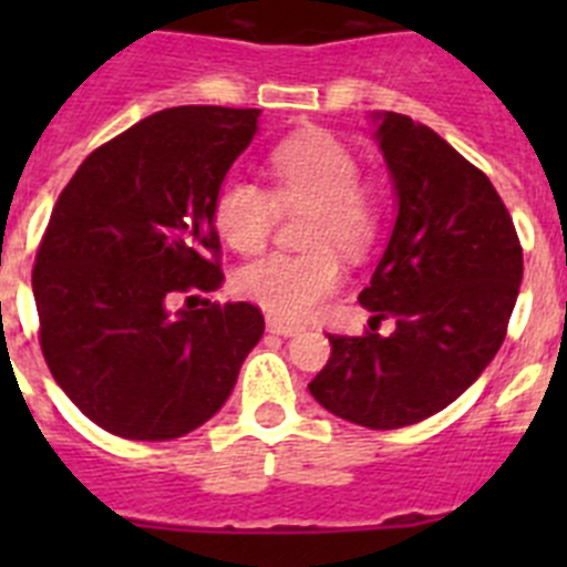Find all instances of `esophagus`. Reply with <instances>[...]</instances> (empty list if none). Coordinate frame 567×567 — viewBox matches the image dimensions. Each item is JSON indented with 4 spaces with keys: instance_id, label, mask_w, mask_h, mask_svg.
Masks as SVG:
<instances>
[{
    "instance_id": "esophagus-1",
    "label": "esophagus",
    "mask_w": 567,
    "mask_h": 567,
    "mask_svg": "<svg viewBox=\"0 0 567 567\" xmlns=\"http://www.w3.org/2000/svg\"><path fill=\"white\" fill-rule=\"evenodd\" d=\"M267 329L272 334H280V338H292V334H298L303 327H298V323H289V320L275 318V315H269V318H267Z\"/></svg>"
}]
</instances>
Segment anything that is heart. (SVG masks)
Wrapping results in <instances>:
<instances>
[{
  "label": "heart",
  "mask_w": 567,
  "mask_h": 567,
  "mask_svg": "<svg viewBox=\"0 0 567 567\" xmlns=\"http://www.w3.org/2000/svg\"><path fill=\"white\" fill-rule=\"evenodd\" d=\"M272 195L244 178L221 184L213 204L218 235L240 255L267 247L278 207H309L303 247L309 252H275L238 269L233 287L244 300L280 318H303L338 289L340 252L365 258L380 233V209L358 182V158L338 135H295L269 155Z\"/></svg>",
  "instance_id": "1"
}]
</instances>
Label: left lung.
<instances>
[{
  "instance_id": "8db88e82",
  "label": "left lung",
  "mask_w": 567,
  "mask_h": 567,
  "mask_svg": "<svg viewBox=\"0 0 567 567\" xmlns=\"http://www.w3.org/2000/svg\"><path fill=\"white\" fill-rule=\"evenodd\" d=\"M372 124L398 218L360 303L398 327L329 334L332 358L309 392L334 417L385 432L443 412L485 372L517 303L523 249L485 173L432 127L389 110Z\"/></svg>"
}]
</instances>
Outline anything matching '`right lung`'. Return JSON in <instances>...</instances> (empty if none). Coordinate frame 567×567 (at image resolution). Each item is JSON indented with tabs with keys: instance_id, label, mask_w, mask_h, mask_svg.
Returning <instances> with one entry per match:
<instances>
[{
	"instance_id": "1",
	"label": "right lung",
	"mask_w": 567,
	"mask_h": 567,
	"mask_svg": "<svg viewBox=\"0 0 567 567\" xmlns=\"http://www.w3.org/2000/svg\"><path fill=\"white\" fill-rule=\"evenodd\" d=\"M260 110L169 107L84 158L33 267L39 343L79 412L127 440H175L233 394L264 334L247 300L178 309L224 284L215 195ZM198 298V295H193Z\"/></svg>"
}]
</instances>
